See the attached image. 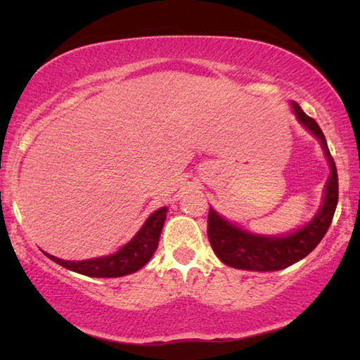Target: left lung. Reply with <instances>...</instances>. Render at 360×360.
Masks as SVG:
<instances>
[{
	"label": "left lung",
	"instance_id": "1",
	"mask_svg": "<svg viewBox=\"0 0 360 360\" xmlns=\"http://www.w3.org/2000/svg\"><path fill=\"white\" fill-rule=\"evenodd\" d=\"M296 118L304 128H308L320 140L326 160L330 166V177L325 186L323 205L318 210L308 225L284 237H266V235L249 233L226 221L214 210L208 213V238L214 254L226 266L243 271H279L292 266L311 252L325 237L338 201V176L333 157L321 128L313 118H309L298 103H291Z\"/></svg>",
	"mask_w": 360,
	"mask_h": 360
}]
</instances>
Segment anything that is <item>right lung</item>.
<instances>
[{
  "label": "right lung",
  "mask_w": 360,
  "mask_h": 360,
  "mask_svg": "<svg viewBox=\"0 0 360 360\" xmlns=\"http://www.w3.org/2000/svg\"><path fill=\"white\" fill-rule=\"evenodd\" d=\"M166 213L167 208H159L157 212L152 213L137 235L125 247H122L115 254L106 255V257L64 260L49 254L47 257L59 264V266L65 267V269L79 272V274L89 276V278H120V276L131 274V272H137L140 267L146 266L154 255L157 245H159V237L160 232H162Z\"/></svg>",
  "instance_id": "obj_1"
}]
</instances>
